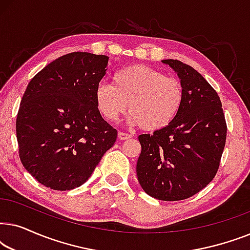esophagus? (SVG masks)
Returning <instances> with one entry per match:
<instances>
[{
    "label": "esophagus",
    "mask_w": 250,
    "mask_h": 250,
    "mask_svg": "<svg viewBox=\"0 0 250 250\" xmlns=\"http://www.w3.org/2000/svg\"><path fill=\"white\" fill-rule=\"evenodd\" d=\"M131 138H132L131 134H127V133H124V132H118V139L119 140H128Z\"/></svg>",
    "instance_id": "esophagus-1"
}]
</instances>
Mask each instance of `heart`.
Here are the masks:
<instances>
[{"label":"heart","mask_w":250,"mask_h":250,"mask_svg":"<svg viewBox=\"0 0 250 250\" xmlns=\"http://www.w3.org/2000/svg\"><path fill=\"white\" fill-rule=\"evenodd\" d=\"M184 101L182 83L155 68L133 64L118 70L112 84L101 83L95 90L100 114L115 122L127 110L128 123L149 132L159 131L177 117Z\"/></svg>","instance_id":"obj_1"}]
</instances>
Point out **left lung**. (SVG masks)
Wrapping results in <instances>:
<instances>
[{"mask_svg": "<svg viewBox=\"0 0 250 250\" xmlns=\"http://www.w3.org/2000/svg\"><path fill=\"white\" fill-rule=\"evenodd\" d=\"M163 62L181 80L183 105L168 126L151 135H139L141 155L136 174L149 196L176 201L198 193L216 175L227 122L217 92L196 69L179 60Z\"/></svg>", "mask_w": 250, "mask_h": 250, "instance_id": "left-lung-1", "label": "left lung"}]
</instances>
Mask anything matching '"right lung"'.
Listing matches in <instances>:
<instances>
[{"label":"right lung","mask_w":250,"mask_h":250,"mask_svg":"<svg viewBox=\"0 0 250 250\" xmlns=\"http://www.w3.org/2000/svg\"><path fill=\"white\" fill-rule=\"evenodd\" d=\"M108 60L102 54L68 53L37 73L23 93L16 121L19 157L46 188L82 186L114 146L117 131L95 104Z\"/></svg>","instance_id":"obj_1"}]
</instances>
